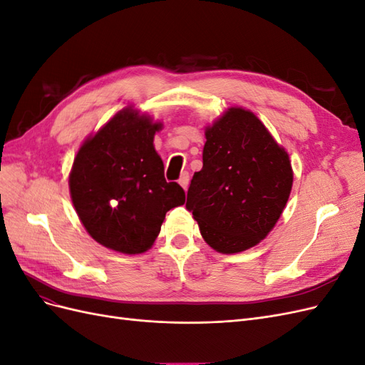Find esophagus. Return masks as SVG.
I'll return each mask as SVG.
<instances>
[{"label":"esophagus","instance_id":"obj_1","mask_svg":"<svg viewBox=\"0 0 365 365\" xmlns=\"http://www.w3.org/2000/svg\"><path fill=\"white\" fill-rule=\"evenodd\" d=\"M189 181H190V176H189V173H187V172L181 173V176H180L178 182H180V185L182 187L184 190H187V187H189Z\"/></svg>","mask_w":365,"mask_h":365}]
</instances>
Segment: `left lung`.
<instances>
[{
	"mask_svg": "<svg viewBox=\"0 0 365 365\" xmlns=\"http://www.w3.org/2000/svg\"><path fill=\"white\" fill-rule=\"evenodd\" d=\"M202 169L185 208L207 244L222 254L256 247L277 224L294 172L288 152L250 109L231 106L205 128Z\"/></svg>",
	"mask_w": 365,
	"mask_h": 365,
	"instance_id": "obj_1",
	"label": "left lung"
}]
</instances>
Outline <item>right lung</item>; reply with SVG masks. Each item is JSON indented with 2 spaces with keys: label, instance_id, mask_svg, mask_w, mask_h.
<instances>
[{
  "label": "right lung",
  "instance_id": "1",
  "mask_svg": "<svg viewBox=\"0 0 365 365\" xmlns=\"http://www.w3.org/2000/svg\"><path fill=\"white\" fill-rule=\"evenodd\" d=\"M161 121L126 106L88 137L68 176L70 196L86 233L123 254L152 248L169 210L185 202L178 182L164 178L153 146Z\"/></svg>",
  "mask_w": 365,
  "mask_h": 365
}]
</instances>
